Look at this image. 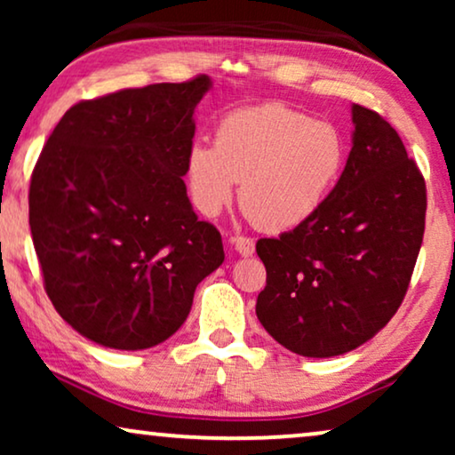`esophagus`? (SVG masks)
I'll use <instances>...</instances> for the list:
<instances>
[{
    "instance_id": "esophagus-1",
    "label": "esophagus",
    "mask_w": 455,
    "mask_h": 455,
    "mask_svg": "<svg viewBox=\"0 0 455 455\" xmlns=\"http://www.w3.org/2000/svg\"><path fill=\"white\" fill-rule=\"evenodd\" d=\"M229 244H232L235 248V252L242 254V257H251L254 252V240L246 238V235H234V238H229Z\"/></svg>"
}]
</instances>
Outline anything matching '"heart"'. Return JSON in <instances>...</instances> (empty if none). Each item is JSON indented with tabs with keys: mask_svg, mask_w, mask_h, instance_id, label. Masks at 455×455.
Masks as SVG:
<instances>
[{
	"mask_svg": "<svg viewBox=\"0 0 455 455\" xmlns=\"http://www.w3.org/2000/svg\"><path fill=\"white\" fill-rule=\"evenodd\" d=\"M347 161V142L331 122L282 103L235 109L217 124L215 145L195 140L186 155L192 204L215 217L234 198L265 232H290L319 213Z\"/></svg>",
	"mask_w": 455,
	"mask_h": 455,
	"instance_id": "heart-1",
	"label": "heart"
}]
</instances>
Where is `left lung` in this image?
Returning a JSON list of instances; mask_svg holds the SVG:
<instances>
[{"instance_id":"left-lung-1","label":"left lung","mask_w":455,"mask_h":455,"mask_svg":"<svg viewBox=\"0 0 455 455\" xmlns=\"http://www.w3.org/2000/svg\"><path fill=\"white\" fill-rule=\"evenodd\" d=\"M352 151L319 213L257 242L267 285L257 316L308 358L356 350L406 296L425 234V178L377 111L352 105Z\"/></svg>"}]
</instances>
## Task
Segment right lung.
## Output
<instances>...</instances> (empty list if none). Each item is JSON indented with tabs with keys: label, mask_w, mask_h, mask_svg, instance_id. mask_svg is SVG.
Here are the masks:
<instances>
[{
	"label": "right lung",
	"mask_w": 455,
	"mask_h": 455,
	"mask_svg": "<svg viewBox=\"0 0 455 455\" xmlns=\"http://www.w3.org/2000/svg\"><path fill=\"white\" fill-rule=\"evenodd\" d=\"M211 86L198 76L76 103L36 161L28 223L47 296L99 346L147 350L172 338L226 259L184 184Z\"/></svg>",
	"instance_id": "1"
}]
</instances>
